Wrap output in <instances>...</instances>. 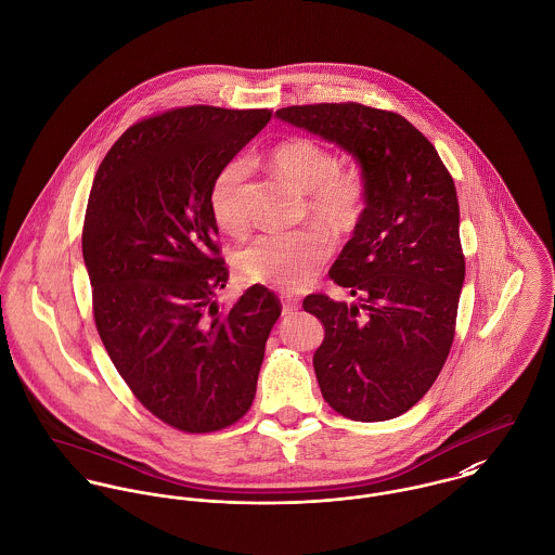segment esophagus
Returning <instances> with one entry per match:
<instances>
[{
    "label": "esophagus",
    "mask_w": 555,
    "mask_h": 555,
    "mask_svg": "<svg viewBox=\"0 0 555 555\" xmlns=\"http://www.w3.org/2000/svg\"><path fill=\"white\" fill-rule=\"evenodd\" d=\"M299 308L301 306H299V301L295 297H282V312H284V317L295 314Z\"/></svg>",
    "instance_id": "esophagus-1"
}]
</instances>
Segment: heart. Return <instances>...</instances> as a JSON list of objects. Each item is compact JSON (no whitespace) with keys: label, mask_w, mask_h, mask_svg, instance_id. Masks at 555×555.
<instances>
[{"label":"heart","mask_w":555,"mask_h":555,"mask_svg":"<svg viewBox=\"0 0 555 555\" xmlns=\"http://www.w3.org/2000/svg\"><path fill=\"white\" fill-rule=\"evenodd\" d=\"M273 168L308 194V214L326 233L341 237L354 231L365 211V179L354 166H339L337 156L312 139H291L271 152ZM247 159L227 162L211 181L209 209L216 224L238 235L245 231L241 185ZM328 241L318 231L267 233L237 254L238 273L254 284L280 291H301L328 258Z\"/></svg>","instance_id":"obj_1"}]
</instances>
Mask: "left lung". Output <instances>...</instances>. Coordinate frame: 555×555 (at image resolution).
I'll use <instances>...</instances> for the list:
<instances>
[{"label":"left lung","instance_id":"8db88e82","mask_svg":"<svg viewBox=\"0 0 555 555\" xmlns=\"http://www.w3.org/2000/svg\"><path fill=\"white\" fill-rule=\"evenodd\" d=\"M275 117L361 166L365 211L328 271L354 301L310 295L304 310L324 326L314 370L326 403L352 421L396 418L429 391L455 335L466 262L453 177L391 111L344 102Z\"/></svg>","mask_w":555,"mask_h":555}]
</instances>
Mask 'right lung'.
Wrapping results in <instances>:
<instances>
[{
    "label": "right lung",
    "mask_w": 555,
    "mask_h": 555,
    "mask_svg": "<svg viewBox=\"0 0 555 555\" xmlns=\"http://www.w3.org/2000/svg\"><path fill=\"white\" fill-rule=\"evenodd\" d=\"M271 111L183 106L128 128L102 159L82 227L100 339L130 391L188 434L238 421L282 314L262 284L231 308L209 188Z\"/></svg>",
    "instance_id": "add662e5"
}]
</instances>
